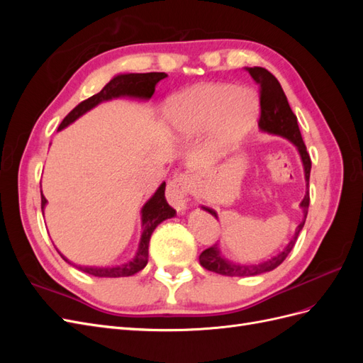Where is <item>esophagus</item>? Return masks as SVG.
Instances as JSON below:
<instances>
[{
	"mask_svg": "<svg viewBox=\"0 0 363 363\" xmlns=\"http://www.w3.org/2000/svg\"><path fill=\"white\" fill-rule=\"evenodd\" d=\"M189 188L191 182L186 174L175 175L167 186V200L174 208H177L179 212L186 211V207H188L186 195L189 194Z\"/></svg>",
	"mask_w": 363,
	"mask_h": 363,
	"instance_id": "34e87169",
	"label": "esophagus"
}]
</instances>
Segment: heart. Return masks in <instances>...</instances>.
<instances>
[{
	"label": "heart",
	"mask_w": 363,
	"mask_h": 363,
	"mask_svg": "<svg viewBox=\"0 0 363 363\" xmlns=\"http://www.w3.org/2000/svg\"><path fill=\"white\" fill-rule=\"evenodd\" d=\"M257 98L245 87L200 84L172 95L164 115L180 136H195L213 127L216 138L228 144L250 130L257 113Z\"/></svg>",
	"instance_id": "b5f03b06"
}]
</instances>
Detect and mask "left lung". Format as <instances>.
<instances>
[{
	"instance_id": "8db88e82",
	"label": "left lung",
	"mask_w": 363,
	"mask_h": 363,
	"mask_svg": "<svg viewBox=\"0 0 363 363\" xmlns=\"http://www.w3.org/2000/svg\"><path fill=\"white\" fill-rule=\"evenodd\" d=\"M245 69L252 77V80H255L259 86V92H260L259 128L262 131H267V133L286 138L288 140L292 142L301 156V162L304 167V177L307 182V186H309L311 168H312L311 156H309V152H307L306 145L303 142L298 123H296V116L292 112V108L288 103V98H286V95H284L279 80L265 68L255 67V68H245ZM309 203H311V196H309V191H307L301 204H300L303 208L304 219L298 224V227H296L295 235L291 239V242L281 251H279L277 255H274L272 257L263 260V262L245 263L244 265V263H236V262L225 259L221 255V251H219L218 245H212L211 248L204 250L200 255L201 267L208 271H212V272L221 274V276H228V277H250V276H257V274H263V272L276 269L280 263L288 257L291 250L294 248V245L296 242V238H298L300 232L304 227L307 211H309ZM203 211L208 212L218 219V215L213 208L203 207Z\"/></svg>"
}]
</instances>
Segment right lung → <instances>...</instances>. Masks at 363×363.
<instances>
[{
    "label": "right lung",
    "instance_id": "1",
    "mask_svg": "<svg viewBox=\"0 0 363 363\" xmlns=\"http://www.w3.org/2000/svg\"><path fill=\"white\" fill-rule=\"evenodd\" d=\"M164 77H168L164 72H147V74H119L108 82L103 89L92 95L87 100L82 101L79 106H75L72 111L65 116V119L59 125V131L63 130L65 127H68L72 124L75 119H79L82 115L86 112H89L91 108L98 106L103 101H108L112 98H119V96H135L140 98V100H150L156 91V84L163 80ZM164 186L167 183H162L159 186V189L155 192V195L144 204L142 207V235H140V242L138 247V251L135 257L121 263V265L115 267H77L80 271L91 274V276L95 277H128L133 276V274L139 272L140 269H144L145 265L148 263V245H150V238L155 232V228L164 221V219L172 218L175 215L174 208L168 204L167 199H164ZM40 206H42V212L45 208L47 199L40 195ZM62 256V255H60ZM63 260H69L62 256Z\"/></svg>",
    "mask_w": 363,
    "mask_h": 363
}]
</instances>
